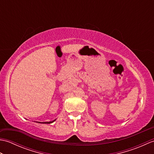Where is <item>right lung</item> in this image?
Segmentation results:
<instances>
[{"label":"right lung","instance_id":"right-lung-1","mask_svg":"<svg viewBox=\"0 0 154 154\" xmlns=\"http://www.w3.org/2000/svg\"><path fill=\"white\" fill-rule=\"evenodd\" d=\"M55 120H56V119H55V120H53V121H50V122H38V123H41V124H51V123H52V122H54V121H55Z\"/></svg>","mask_w":154,"mask_h":154}]
</instances>
